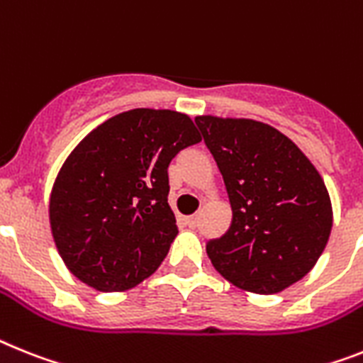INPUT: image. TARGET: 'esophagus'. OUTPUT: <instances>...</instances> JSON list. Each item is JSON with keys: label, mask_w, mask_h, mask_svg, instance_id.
<instances>
[{"label": "esophagus", "mask_w": 363, "mask_h": 363, "mask_svg": "<svg viewBox=\"0 0 363 363\" xmlns=\"http://www.w3.org/2000/svg\"><path fill=\"white\" fill-rule=\"evenodd\" d=\"M186 225H188V227H196V225H197V216H188V218H186Z\"/></svg>", "instance_id": "obj_1"}]
</instances>
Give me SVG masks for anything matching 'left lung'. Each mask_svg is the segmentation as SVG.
<instances>
[{
	"mask_svg": "<svg viewBox=\"0 0 363 363\" xmlns=\"http://www.w3.org/2000/svg\"><path fill=\"white\" fill-rule=\"evenodd\" d=\"M227 188L233 221L210 240L212 266L252 294L303 279L328 242L332 205L321 175L288 136L255 120L196 118Z\"/></svg>",
	"mask_w": 363,
	"mask_h": 363,
	"instance_id": "8db88e82",
	"label": "left lung"
}]
</instances>
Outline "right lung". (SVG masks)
<instances>
[{
    "mask_svg": "<svg viewBox=\"0 0 363 363\" xmlns=\"http://www.w3.org/2000/svg\"><path fill=\"white\" fill-rule=\"evenodd\" d=\"M201 142L173 111L135 108L94 129L60 167L50 199L64 264L99 291H123L153 275L175 240L167 166Z\"/></svg>",
    "mask_w": 363,
    "mask_h": 363,
    "instance_id": "right-lung-1",
    "label": "right lung"
}]
</instances>
